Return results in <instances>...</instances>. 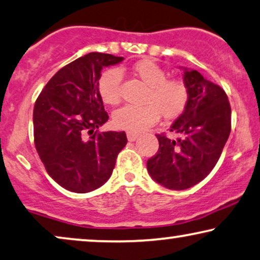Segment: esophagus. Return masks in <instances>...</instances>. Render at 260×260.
I'll list each match as a JSON object with an SVG mask.
<instances>
[{
	"mask_svg": "<svg viewBox=\"0 0 260 260\" xmlns=\"http://www.w3.org/2000/svg\"><path fill=\"white\" fill-rule=\"evenodd\" d=\"M138 137L139 134L135 133V132H127V139H128V141H135Z\"/></svg>",
	"mask_w": 260,
	"mask_h": 260,
	"instance_id": "obj_1",
	"label": "esophagus"
}]
</instances>
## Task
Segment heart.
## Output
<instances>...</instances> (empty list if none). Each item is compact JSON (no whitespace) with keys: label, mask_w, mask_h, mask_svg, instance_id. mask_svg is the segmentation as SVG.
Listing matches in <instances>:
<instances>
[{"label":"heart","mask_w":260,"mask_h":260,"mask_svg":"<svg viewBox=\"0 0 260 260\" xmlns=\"http://www.w3.org/2000/svg\"><path fill=\"white\" fill-rule=\"evenodd\" d=\"M133 73L148 86L144 105H125L113 113L116 128L140 132L154 125L162 114L167 119L177 118L186 108L188 88L180 79H167V73L151 60H142L133 66ZM122 73L109 68L102 73L98 82L99 94L105 104L115 105L121 98Z\"/></svg>","instance_id":"obj_1"}]
</instances>
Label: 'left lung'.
<instances>
[{"label":"left lung","instance_id":"1","mask_svg":"<svg viewBox=\"0 0 260 260\" xmlns=\"http://www.w3.org/2000/svg\"><path fill=\"white\" fill-rule=\"evenodd\" d=\"M188 101L171 126L179 135L158 134L159 149L147 160L152 179L170 189H186L206 178L218 162L231 132V106L224 89L184 68Z\"/></svg>","mask_w":260,"mask_h":260}]
</instances>
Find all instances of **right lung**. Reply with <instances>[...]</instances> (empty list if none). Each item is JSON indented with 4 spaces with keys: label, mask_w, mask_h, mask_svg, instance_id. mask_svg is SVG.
<instances>
[{
    "label": "right lung",
    "mask_w": 260,
    "mask_h": 260,
    "mask_svg": "<svg viewBox=\"0 0 260 260\" xmlns=\"http://www.w3.org/2000/svg\"><path fill=\"white\" fill-rule=\"evenodd\" d=\"M122 60L104 53L76 58L61 68L36 99V151L48 174L68 191L87 193L104 185L127 144L125 132L96 131L108 120L98 90L101 71Z\"/></svg>",
    "instance_id": "right-lung-1"
}]
</instances>
